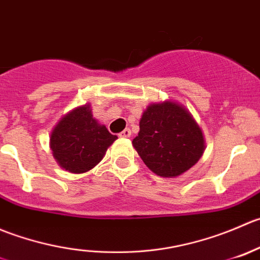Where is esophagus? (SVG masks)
I'll list each match as a JSON object with an SVG mask.
<instances>
[{"mask_svg": "<svg viewBox=\"0 0 260 260\" xmlns=\"http://www.w3.org/2000/svg\"><path fill=\"white\" fill-rule=\"evenodd\" d=\"M119 135H120V138H130V136H131V130L130 129L122 130L121 133L119 134Z\"/></svg>", "mask_w": 260, "mask_h": 260, "instance_id": "obj_1", "label": "esophagus"}]
</instances>
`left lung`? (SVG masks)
<instances>
[{"instance_id": "obj_1", "label": "left lung", "mask_w": 260, "mask_h": 260, "mask_svg": "<svg viewBox=\"0 0 260 260\" xmlns=\"http://www.w3.org/2000/svg\"><path fill=\"white\" fill-rule=\"evenodd\" d=\"M133 146L156 176L176 178L201 159L205 136L191 112L172 100L153 102L141 115Z\"/></svg>"}]
</instances>
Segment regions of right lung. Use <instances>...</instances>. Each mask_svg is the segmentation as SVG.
Segmentation results:
<instances>
[{
	"mask_svg": "<svg viewBox=\"0 0 260 260\" xmlns=\"http://www.w3.org/2000/svg\"><path fill=\"white\" fill-rule=\"evenodd\" d=\"M117 139L92 115L91 104L76 107L64 115L50 134L51 153L59 167L69 173L91 171Z\"/></svg>",
	"mask_w": 260,
	"mask_h": 260,
	"instance_id": "add662e5",
	"label": "right lung"
}]
</instances>
